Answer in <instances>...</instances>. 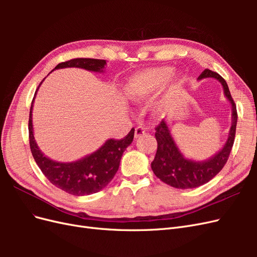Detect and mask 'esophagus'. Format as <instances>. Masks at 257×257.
I'll return each instance as SVG.
<instances>
[{
    "instance_id": "obj_1",
    "label": "esophagus",
    "mask_w": 257,
    "mask_h": 257,
    "mask_svg": "<svg viewBox=\"0 0 257 257\" xmlns=\"http://www.w3.org/2000/svg\"><path fill=\"white\" fill-rule=\"evenodd\" d=\"M146 134V130L144 126H137L135 128V138H139L142 137L143 135Z\"/></svg>"
}]
</instances>
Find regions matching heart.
<instances>
[{"instance_id":"b5f03b06","label":"heart","mask_w":257,"mask_h":257,"mask_svg":"<svg viewBox=\"0 0 257 257\" xmlns=\"http://www.w3.org/2000/svg\"><path fill=\"white\" fill-rule=\"evenodd\" d=\"M174 74V68L163 66L148 69L132 77L126 84V94L133 100H145L150 98L159 90L164 87ZM183 79L181 75L175 77V84L180 83ZM159 108V107H157Z\"/></svg>"}]
</instances>
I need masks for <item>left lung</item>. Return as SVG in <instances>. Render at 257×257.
Instances as JSON below:
<instances>
[{"label": "left lung", "mask_w": 257, "mask_h": 257, "mask_svg": "<svg viewBox=\"0 0 257 257\" xmlns=\"http://www.w3.org/2000/svg\"><path fill=\"white\" fill-rule=\"evenodd\" d=\"M205 78H214L219 81L223 87L224 95L226 96L230 104L231 125L228 132V137L221 150L209 159L204 161L188 159L184 157L177 146L167 122L163 120L160 125L155 128L158 151L151 163V168L160 180L176 189H194L209 182L226 164L232 145H234L238 116L236 105L230 95L228 85L219 74L210 69H205L198 77V80Z\"/></svg>", "instance_id": "left-lung-1"}]
</instances>
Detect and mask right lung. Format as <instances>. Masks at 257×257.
<instances>
[{
  "label": "right lung",
  "instance_id": "obj_1",
  "mask_svg": "<svg viewBox=\"0 0 257 257\" xmlns=\"http://www.w3.org/2000/svg\"><path fill=\"white\" fill-rule=\"evenodd\" d=\"M106 64V60L78 58L62 62L54 67V69L77 67L83 68L89 72L104 73ZM54 69H52L50 73H52ZM43 81L38 85V88L41 87ZM34 99L35 96L31 104L29 116L30 148L36 164L41 168L45 177L58 189L76 196L90 195V194L103 190L118 172L122 154L133 142L135 130L132 128L130 133L121 141L108 139L96 151L85 155L84 158L78 161L68 163L54 161L42 152L35 141L32 120Z\"/></svg>",
  "mask_w": 257,
  "mask_h": 257
}]
</instances>
